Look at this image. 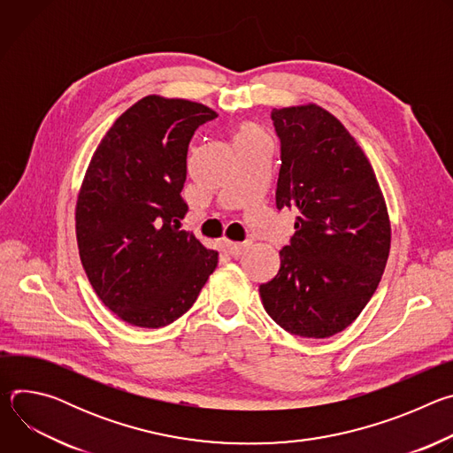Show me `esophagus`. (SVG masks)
<instances>
[{
    "instance_id": "1",
    "label": "esophagus",
    "mask_w": 453,
    "mask_h": 453,
    "mask_svg": "<svg viewBox=\"0 0 453 453\" xmlns=\"http://www.w3.org/2000/svg\"><path fill=\"white\" fill-rule=\"evenodd\" d=\"M226 252L229 254V256H233V257H236V256H240L243 250H245V247H247V243L243 242V243H236V242H226Z\"/></svg>"
}]
</instances>
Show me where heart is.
Returning a JSON list of instances; mask_svg holds the SVG:
<instances>
[{
	"label": "heart",
	"instance_id": "heart-1",
	"mask_svg": "<svg viewBox=\"0 0 453 453\" xmlns=\"http://www.w3.org/2000/svg\"><path fill=\"white\" fill-rule=\"evenodd\" d=\"M247 138H264V136H262L260 131H257L256 127H252V125H242L236 140H247Z\"/></svg>",
	"mask_w": 453,
	"mask_h": 453
}]
</instances>
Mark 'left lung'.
<instances>
[{"label":"left lung","mask_w":453,"mask_h":453,"mask_svg":"<svg viewBox=\"0 0 453 453\" xmlns=\"http://www.w3.org/2000/svg\"><path fill=\"white\" fill-rule=\"evenodd\" d=\"M271 116L281 143L276 208L297 217L260 296L285 332L326 339L372 297L389 257V215L371 163L334 114L310 104Z\"/></svg>","instance_id":"left-lung-1"}]
</instances>
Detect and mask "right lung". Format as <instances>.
Listing matches in <instances>:
<instances>
[{
    "mask_svg": "<svg viewBox=\"0 0 453 453\" xmlns=\"http://www.w3.org/2000/svg\"><path fill=\"white\" fill-rule=\"evenodd\" d=\"M210 107L145 96L100 142L77 201L81 262L102 303L128 325L161 328L199 297L219 264L180 231L186 156Z\"/></svg>",
    "mask_w": 453,
    "mask_h": 453,
    "instance_id": "1",
    "label": "right lung"
}]
</instances>
